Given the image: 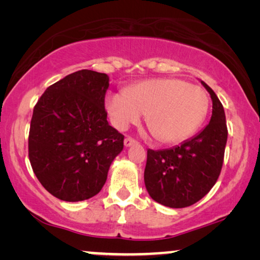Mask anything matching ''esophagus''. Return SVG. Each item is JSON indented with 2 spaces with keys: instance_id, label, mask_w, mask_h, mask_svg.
I'll return each instance as SVG.
<instances>
[{
  "instance_id": "34e87169",
  "label": "esophagus",
  "mask_w": 260,
  "mask_h": 260,
  "mask_svg": "<svg viewBox=\"0 0 260 260\" xmlns=\"http://www.w3.org/2000/svg\"><path fill=\"white\" fill-rule=\"evenodd\" d=\"M134 144H136V141H135L134 138L126 137L125 140H124V145H125L126 148H129V147H131V145H134Z\"/></svg>"
}]
</instances>
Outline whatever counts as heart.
Returning a JSON list of instances; mask_svg holds the SVG:
<instances>
[{"label": "heart", "instance_id": "b5f03b06", "mask_svg": "<svg viewBox=\"0 0 260 260\" xmlns=\"http://www.w3.org/2000/svg\"><path fill=\"white\" fill-rule=\"evenodd\" d=\"M105 108L112 125L125 130L147 113V124L159 142L181 143L197 131L207 116L209 99L204 88L179 78H152L110 92Z\"/></svg>", "mask_w": 260, "mask_h": 260}]
</instances>
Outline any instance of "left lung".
Wrapping results in <instances>:
<instances>
[{"mask_svg": "<svg viewBox=\"0 0 260 260\" xmlns=\"http://www.w3.org/2000/svg\"><path fill=\"white\" fill-rule=\"evenodd\" d=\"M200 81L213 103L209 123L180 145L148 150L145 188L152 200L170 208H184L201 200L221 172L227 142L225 111L215 92Z\"/></svg>", "mask_w": 260, "mask_h": 260, "instance_id": "8db88e82", "label": "left lung"}]
</instances>
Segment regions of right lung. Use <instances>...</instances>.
Instances as JSON below:
<instances>
[{"instance_id": "right-lung-1", "label": "right lung", "mask_w": 260, "mask_h": 260, "mask_svg": "<svg viewBox=\"0 0 260 260\" xmlns=\"http://www.w3.org/2000/svg\"><path fill=\"white\" fill-rule=\"evenodd\" d=\"M109 76L71 73L44 92L30 122L28 154L38 180L59 200H87L102 190L124 136L108 122Z\"/></svg>"}]
</instances>
